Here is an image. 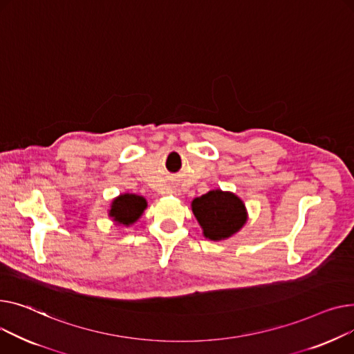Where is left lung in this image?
<instances>
[{"label":"left lung","mask_w":354,"mask_h":354,"mask_svg":"<svg viewBox=\"0 0 354 354\" xmlns=\"http://www.w3.org/2000/svg\"><path fill=\"white\" fill-rule=\"evenodd\" d=\"M192 207L204 236L210 240L230 237L240 230L247 218L243 201L233 193L221 190L194 198Z\"/></svg>","instance_id":"1"}]
</instances>
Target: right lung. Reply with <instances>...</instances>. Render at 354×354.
Returning <instances> with one entry per match:
<instances>
[{"label":"right lung","mask_w":354,"mask_h":354,"mask_svg":"<svg viewBox=\"0 0 354 354\" xmlns=\"http://www.w3.org/2000/svg\"><path fill=\"white\" fill-rule=\"evenodd\" d=\"M147 203L136 194H122L113 201L110 216L121 224H133L144 212Z\"/></svg>","instance_id":"right-lung-1"}]
</instances>
